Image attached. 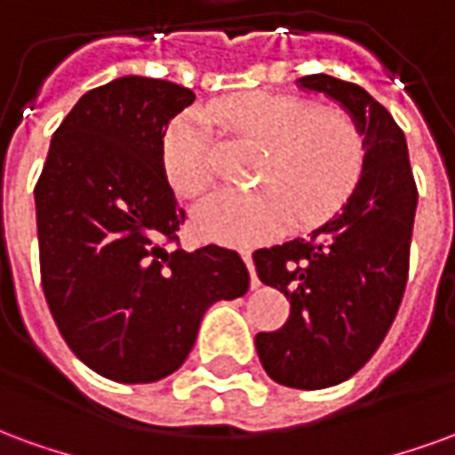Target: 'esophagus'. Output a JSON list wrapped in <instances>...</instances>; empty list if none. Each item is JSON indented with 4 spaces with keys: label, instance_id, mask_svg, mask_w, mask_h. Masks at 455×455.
I'll list each match as a JSON object with an SVG mask.
<instances>
[{
    "label": "esophagus",
    "instance_id": "esophagus-1",
    "mask_svg": "<svg viewBox=\"0 0 455 455\" xmlns=\"http://www.w3.org/2000/svg\"><path fill=\"white\" fill-rule=\"evenodd\" d=\"M241 258H243L248 273H251V290H258V287H260V280H258L256 270H253V258H251V251H248V248H243V251H241Z\"/></svg>",
    "mask_w": 455,
    "mask_h": 455
}]
</instances>
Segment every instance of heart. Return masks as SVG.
<instances>
[{
  "instance_id": "b5f03b06",
  "label": "heart",
  "mask_w": 455,
  "mask_h": 455,
  "mask_svg": "<svg viewBox=\"0 0 455 455\" xmlns=\"http://www.w3.org/2000/svg\"><path fill=\"white\" fill-rule=\"evenodd\" d=\"M209 119L266 148L260 192L212 195L195 209V228L209 241L253 246L290 224L312 227L334 214L361 180L365 136L351 114L316 109L285 94L253 92L217 100ZM209 131L197 119H178L163 139V165L182 197H199L212 182Z\"/></svg>"
}]
</instances>
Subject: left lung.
Returning <instances> with one entry per match:
<instances>
[{"mask_svg":"<svg viewBox=\"0 0 455 455\" xmlns=\"http://www.w3.org/2000/svg\"><path fill=\"white\" fill-rule=\"evenodd\" d=\"M297 87L334 100L365 136L361 180L341 212L307 238L253 253L260 283L290 299L285 326L256 336L258 358L280 385L322 390L361 371L395 322L419 195L407 139L380 102L331 75Z\"/></svg>","mask_w":455,"mask_h":455,"instance_id":"obj_1","label":"left lung"}]
</instances>
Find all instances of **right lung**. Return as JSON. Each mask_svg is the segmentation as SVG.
<instances>
[{
  "label": "right lung",
  "mask_w": 455,
  "mask_h": 455,
  "mask_svg": "<svg viewBox=\"0 0 455 455\" xmlns=\"http://www.w3.org/2000/svg\"><path fill=\"white\" fill-rule=\"evenodd\" d=\"M192 102L188 87L139 75L90 90L53 133L36 182L45 302L75 355L109 380L175 372L209 307L248 292L236 251L165 246L185 212L163 139Z\"/></svg>",
  "instance_id": "right-lung-1"
}]
</instances>
